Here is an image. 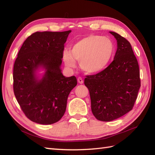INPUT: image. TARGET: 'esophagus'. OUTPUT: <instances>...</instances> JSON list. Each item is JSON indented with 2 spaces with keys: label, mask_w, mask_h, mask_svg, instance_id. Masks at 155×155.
<instances>
[{
  "label": "esophagus",
  "mask_w": 155,
  "mask_h": 155,
  "mask_svg": "<svg viewBox=\"0 0 155 155\" xmlns=\"http://www.w3.org/2000/svg\"><path fill=\"white\" fill-rule=\"evenodd\" d=\"M77 81L78 82V83H80V84H83V78H82L81 77H78L77 78Z\"/></svg>",
  "instance_id": "esophagus-1"
}]
</instances>
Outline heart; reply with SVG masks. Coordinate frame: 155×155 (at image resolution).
Returning <instances> with one entry per match:
<instances>
[{"label":"heart","instance_id":"1","mask_svg":"<svg viewBox=\"0 0 155 155\" xmlns=\"http://www.w3.org/2000/svg\"><path fill=\"white\" fill-rule=\"evenodd\" d=\"M115 51L113 42L110 38L91 35L76 42L71 50L62 52L65 65L74 68L80 62L83 70L90 74L103 71L110 63Z\"/></svg>","mask_w":155,"mask_h":155}]
</instances>
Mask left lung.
Returning <instances> with one entry per match:
<instances>
[{
    "mask_svg": "<svg viewBox=\"0 0 155 155\" xmlns=\"http://www.w3.org/2000/svg\"><path fill=\"white\" fill-rule=\"evenodd\" d=\"M110 33L117 41L113 61L103 71L84 78L93 114L97 120L105 122L132 110L140 87L139 64L130 42L117 32Z\"/></svg>",
    "mask_w": 155,
    "mask_h": 155,
    "instance_id": "left-lung-1",
    "label": "left lung"
}]
</instances>
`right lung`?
Returning a JSON list of instances; mask_svg holds the SVG:
<instances>
[{
    "mask_svg": "<svg viewBox=\"0 0 155 155\" xmlns=\"http://www.w3.org/2000/svg\"><path fill=\"white\" fill-rule=\"evenodd\" d=\"M71 31L36 32L26 39L13 68V91L28 119L41 124L57 123L63 116L69 93L77 84L74 76L65 77L61 65L64 43ZM45 70L38 80L35 72Z\"/></svg>",
    "mask_w": 155,
    "mask_h": 155,
    "instance_id": "right-lung-1",
    "label": "right lung"
}]
</instances>
